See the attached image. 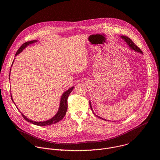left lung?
Instances as JSON below:
<instances>
[{"label":"left lung","instance_id":"obj_1","mask_svg":"<svg viewBox=\"0 0 160 160\" xmlns=\"http://www.w3.org/2000/svg\"><path fill=\"white\" fill-rule=\"evenodd\" d=\"M120 37L123 39V40H124V41L126 42V43H127V45H128V46L129 47V48L130 49H131L132 50H133V51H135V52H139V53H141V54H143L142 53V51L137 46V45L132 42V40L128 37H127V36H124V35H122V36H120ZM89 104H90V109H91V110H92V111L93 112V113L94 114V115L96 116V117H98V118H101V119H102V120H105V121H109V120H106V119H104V118H101V117H100L99 116H98V115H96V113L94 112V110H93V109H92V104H91V102H90V101H89Z\"/></svg>","mask_w":160,"mask_h":160}]
</instances>
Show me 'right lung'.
Returning a JSON list of instances; mask_svg holds the SVG:
<instances>
[{
	"instance_id": "1",
	"label": "right lung",
	"mask_w": 160,
	"mask_h": 160,
	"mask_svg": "<svg viewBox=\"0 0 160 160\" xmlns=\"http://www.w3.org/2000/svg\"><path fill=\"white\" fill-rule=\"evenodd\" d=\"M38 40H31V41H29V42H27L25 43H24L23 44H22L21 46L19 48V49L18 50V51L16 52V55H15V57L18 55L19 53H21L22 51H23L27 46H28V45L33 43H35V42H37ZM15 58L14 59L13 61H12V65L11 66H12L13 64V62H14V61ZM11 69H10V73H11ZM10 76V75H9ZM10 79V78H9ZM74 86L72 87L71 88H70L68 90H67L66 91H65V92H63V94H62L61 96V100H60V103H59V109H58V112H56V115L52 117L51 118V119L48 120H46V121H43V122H35V121H33V120H30L29 118H28L27 117H26L23 114H22L20 111L19 109H18L19 111H20V112L21 113L22 116L23 117V118L28 122L31 123H33L35 125H38V126H47V125H52V124H54L56 123H58V122H59L60 120H61L66 115V111H67V108H68V103H67V100H68V96H69L70 94L72 92L73 89L74 88ZM11 99L12 101V102H14V104L16 105L14 100H13V98L12 97V95L11 94ZM16 108H18L16 106Z\"/></svg>"
}]
</instances>
